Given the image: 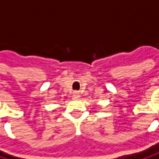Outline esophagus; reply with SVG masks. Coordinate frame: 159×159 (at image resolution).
I'll return each mask as SVG.
<instances>
[{
	"instance_id": "obj_1",
	"label": "esophagus",
	"mask_w": 159,
	"mask_h": 159,
	"mask_svg": "<svg viewBox=\"0 0 159 159\" xmlns=\"http://www.w3.org/2000/svg\"><path fill=\"white\" fill-rule=\"evenodd\" d=\"M74 96H75V97H79V93H78V92H75V93H74Z\"/></svg>"
}]
</instances>
